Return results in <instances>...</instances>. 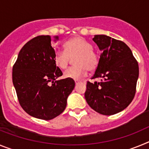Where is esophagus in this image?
<instances>
[{"label":"esophagus","mask_w":149,"mask_h":149,"mask_svg":"<svg viewBox=\"0 0 149 149\" xmlns=\"http://www.w3.org/2000/svg\"><path fill=\"white\" fill-rule=\"evenodd\" d=\"M74 82H75L76 84H77L79 82H81V81H79V80H74Z\"/></svg>","instance_id":"obj_1"}]
</instances>
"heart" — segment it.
I'll return each instance as SVG.
<instances>
[{"label": "heart", "instance_id": "heart-1", "mask_svg": "<svg viewBox=\"0 0 149 149\" xmlns=\"http://www.w3.org/2000/svg\"><path fill=\"white\" fill-rule=\"evenodd\" d=\"M65 51L57 50L54 55L55 65L61 69L67 67L69 57L76 56L75 66L70 67L64 72V77L67 78L78 79L84 77L87 70H95L98 65V55L93 50V45L82 37H74L69 39L64 44Z\"/></svg>", "mask_w": 149, "mask_h": 149}]
</instances>
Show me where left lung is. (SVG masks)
Here are the masks:
<instances>
[{"label":"left lung","instance_id":"8db88e82","mask_svg":"<svg viewBox=\"0 0 149 149\" xmlns=\"http://www.w3.org/2000/svg\"><path fill=\"white\" fill-rule=\"evenodd\" d=\"M101 51L92 79L100 82L86 84L85 98L91 108L102 115L118 113L127 107L136 93L139 65L128 46L106 35L93 39Z\"/></svg>","mask_w":149,"mask_h":149}]
</instances>
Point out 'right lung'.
Returning <instances> with one entry per match:
<instances>
[{"label":"right lung","mask_w":149,"mask_h":149,"mask_svg":"<svg viewBox=\"0 0 149 149\" xmlns=\"http://www.w3.org/2000/svg\"><path fill=\"white\" fill-rule=\"evenodd\" d=\"M54 41L59 40L55 36ZM50 36H39L22 47L13 68V83L23 110L33 117L51 120L66 107L75 83L63 75L54 62Z\"/></svg>","instance_id":"right-lung-1"}]
</instances>
